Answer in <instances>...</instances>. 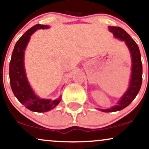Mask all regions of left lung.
<instances>
[{
	"instance_id": "obj_1",
	"label": "left lung",
	"mask_w": 149,
	"mask_h": 149,
	"mask_svg": "<svg viewBox=\"0 0 149 149\" xmlns=\"http://www.w3.org/2000/svg\"><path fill=\"white\" fill-rule=\"evenodd\" d=\"M109 31L116 38L125 41L132 57V72L129 87L120 99L118 104L109 109H100L103 112H115L125 109L131 104L140 91L142 82V64L138 46L127 31L119 27H109Z\"/></svg>"
}]
</instances>
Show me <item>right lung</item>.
<instances>
[{
	"instance_id": "add662e5",
	"label": "right lung",
	"mask_w": 149,
	"mask_h": 149,
	"mask_svg": "<svg viewBox=\"0 0 149 149\" xmlns=\"http://www.w3.org/2000/svg\"><path fill=\"white\" fill-rule=\"evenodd\" d=\"M49 27L48 25L39 24L27 30L15 45L9 63V82L13 93L21 104L34 112L48 111L61 102V98L52 101L38 97L28 83L24 68V52L30 36L37 29H45Z\"/></svg>"
}]
</instances>
